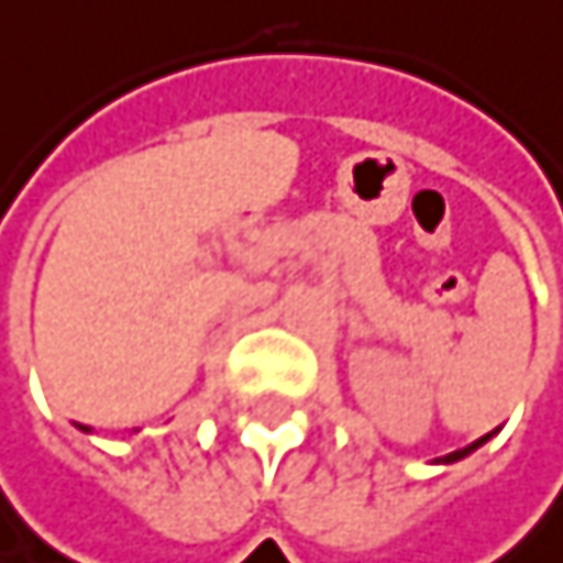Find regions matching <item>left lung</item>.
I'll return each mask as SVG.
<instances>
[{"label":"left lung","mask_w":563,"mask_h":563,"mask_svg":"<svg viewBox=\"0 0 563 563\" xmlns=\"http://www.w3.org/2000/svg\"><path fill=\"white\" fill-rule=\"evenodd\" d=\"M494 433H497V430H494ZM494 433H484L481 440H474V444H467V448H461V451H454V454H444V457H437L433 464H457V461L471 457V454H474L477 448H484V444H487V440H490Z\"/></svg>","instance_id":"8db88e82"}]
</instances>
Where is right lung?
Listing matches in <instances>:
<instances>
[{"label": "right lung", "mask_w": 563, "mask_h": 563, "mask_svg": "<svg viewBox=\"0 0 563 563\" xmlns=\"http://www.w3.org/2000/svg\"><path fill=\"white\" fill-rule=\"evenodd\" d=\"M82 430H89V427H82Z\"/></svg>", "instance_id": "1"}]
</instances>
